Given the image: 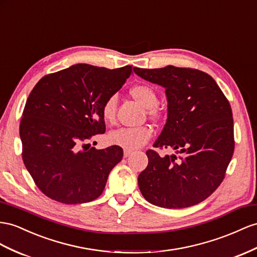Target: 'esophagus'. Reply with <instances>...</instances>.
<instances>
[{
	"mask_svg": "<svg viewBox=\"0 0 257 257\" xmlns=\"http://www.w3.org/2000/svg\"><path fill=\"white\" fill-rule=\"evenodd\" d=\"M131 153H133V150H127V149L123 150V156L124 157H128Z\"/></svg>",
	"mask_w": 257,
	"mask_h": 257,
	"instance_id": "1",
	"label": "esophagus"
}]
</instances>
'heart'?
<instances>
[{"label":"heart","instance_id":"heart-1","mask_svg":"<svg viewBox=\"0 0 257 257\" xmlns=\"http://www.w3.org/2000/svg\"><path fill=\"white\" fill-rule=\"evenodd\" d=\"M130 95L141 104L143 107L148 108L147 113L150 118L154 120L162 117V110L156 106L159 102L156 91L149 84L140 83L130 89ZM117 98L115 95L107 97L102 105V116L104 120L108 123H113L116 120ZM153 136V130L150 126H140L133 128H119L111 131L108 136V140L114 146L122 149L135 150L143 147Z\"/></svg>","mask_w":257,"mask_h":257}]
</instances>
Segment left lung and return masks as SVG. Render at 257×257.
Wrapping results in <instances>:
<instances>
[{
	"mask_svg": "<svg viewBox=\"0 0 257 257\" xmlns=\"http://www.w3.org/2000/svg\"><path fill=\"white\" fill-rule=\"evenodd\" d=\"M138 76L166 89L168 117L154 148H173L181 156L148 150L149 164L138 177L144 199L164 208H185L204 201L220 186L234 151L229 101L214 79L199 69L166 66Z\"/></svg>",
	"mask_w": 257,
	"mask_h": 257,
	"instance_id": "1",
	"label": "left lung"
}]
</instances>
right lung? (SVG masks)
<instances>
[{
	"instance_id": "add662e5",
	"label": "right lung",
	"mask_w": 257,
	"mask_h": 257,
	"mask_svg": "<svg viewBox=\"0 0 257 257\" xmlns=\"http://www.w3.org/2000/svg\"><path fill=\"white\" fill-rule=\"evenodd\" d=\"M131 72L130 65L108 69L76 64L42 77L30 92L19 124L23 161L50 199L81 204L102 194L123 152L118 146L95 150L87 141L105 133L102 105Z\"/></svg>"
}]
</instances>
